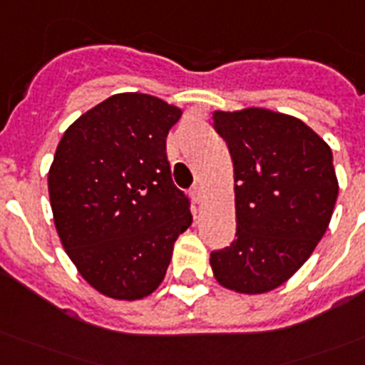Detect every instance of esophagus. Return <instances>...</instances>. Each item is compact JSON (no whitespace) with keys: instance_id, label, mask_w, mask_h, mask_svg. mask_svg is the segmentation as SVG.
<instances>
[{"instance_id":"1","label":"esophagus","mask_w":365,"mask_h":365,"mask_svg":"<svg viewBox=\"0 0 365 365\" xmlns=\"http://www.w3.org/2000/svg\"><path fill=\"white\" fill-rule=\"evenodd\" d=\"M191 199H193L195 205H202V200H205V189L200 183H197L193 189H191Z\"/></svg>"}]
</instances>
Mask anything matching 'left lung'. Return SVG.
I'll return each mask as SVG.
<instances>
[{"label": "left lung", "instance_id": "left-lung-1", "mask_svg": "<svg viewBox=\"0 0 365 365\" xmlns=\"http://www.w3.org/2000/svg\"><path fill=\"white\" fill-rule=\"evenodd\" d=\"M233 160L237 233L210 254L214 278L257 295L299 271L326 233L339 182L331 148L294 115L265 108L212 111Z\"/></svg>", "mask_w": 365, "mask_h": 365}]
</instances>
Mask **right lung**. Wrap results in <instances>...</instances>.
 Segmentation results:
<instances>
[{
	"instance_id": "obj_1",
	"label": "right lung",
	"mask_w": 365,
	"mask_h": 365,
	"mask_svg": "<svg viewBox=\"0 0 365 365\" xmlns=\"http://www.w3.org/2000/svg\"><path fill=\"white\" fill-rule=\"evenodd\" d=\"M180 117L178 106L151 94H113L58 142L48 168L54 227L79 274L106 297L153 294L193 222L166 160Z\"/></svg>"
}]
</instances>
